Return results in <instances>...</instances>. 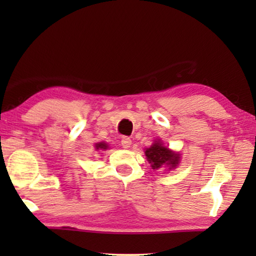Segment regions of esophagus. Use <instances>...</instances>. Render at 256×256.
<instances>
[{"mask_svg":"<svg viewBox=\"0 0 256 256\" xmlns=\"http://www.w3.org/2000/svg\"><path fill=\"white\" fill-rule=\"evenodd\" d=\"M120 144H122L123 148L128 149L130 146H131V144H132V140L130 138H123L122 141H120Z\"/></svg>","mask_w":256,"mask_h":256,"instance_id":"obj_1","label":"esophagus"}]
</instances>
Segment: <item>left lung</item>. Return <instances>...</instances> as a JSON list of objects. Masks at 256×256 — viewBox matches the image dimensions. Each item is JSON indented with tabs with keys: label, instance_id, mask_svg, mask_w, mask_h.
Here are the masks:
<instances>
[{
	"label": "left lung",
	"instance_id": "obj_1",
	"mask_svg": "<svg viewBox=\"0 0 256 256\" xmlns=\"http://www.w3.org/2000/svg\"><path fill=\"white\" fill-rule=\"evenodd\" d=\"M144 154L152 170H159L162 167L174 170L180 162V154L164 146L159 138L151 144L150 148L146 149Z\"/></svg>",
	"mask_w": 256,
	"mask_h": 256
}]
</instances>
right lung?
<instances>
[{
	"label": "right lung",
	"mask_w": 256,
	"mask_h": 256,
	"mask_svg": "<svg viewBox=\"0 0 256 256\" xmlns=\"http://www.w3.org/2000/svg\"><path fill=\"white\" fill-rule=\"evenodd\" d=\"M94 148H96V150H106L108 149V144L105 142H98V144H94Z\"/></svg>",
	"instance_id": "1"
}]
</instances>
